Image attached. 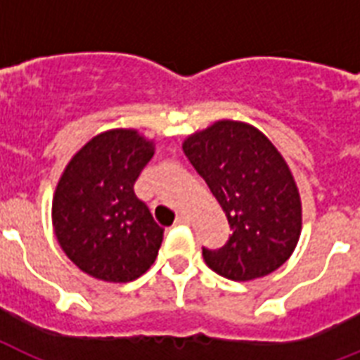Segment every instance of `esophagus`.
I'll use <instances>...</instances> for the list:
<instances>
[{
  "mask_svg": "<svg viewBox=\"0 0 360 360\" xmlns=\"http://www.w3.org/2000/svg\"><path fill=\"white\" fill-rule=\"evenodd\" d=\"M191 222V219H188V214L181 213L177 214V219H175V224H188Z\"/></svg>",
  "mask_w": 360,
  "mask_h": 360,
  "instance_id": "obj_1",
  "label": "esophagus"
}]
</instances>
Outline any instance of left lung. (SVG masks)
<instances>
[{"label":"left lung","instance_id":"left-lung-1","mask_svg":"<svg viewBox=\"0 0 360 360\" xmlns=\"http://www.w3.org/2000/svg\"><path fill=\"white\" fill-rule=\"evenodd\" d=\"M183 151L224 209L231 236L203 259L224 278L246 282L284 265L301 236V196L284 157L256 127L222 120L194 132Z\"/></svg>","mask_w":360,"mask_h":360}]
</instances>
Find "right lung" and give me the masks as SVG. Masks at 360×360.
Masks as SVG:
<instances>
[{"mask_svg": "<svg viewBox=\"0 0 360 360\" xmlns=\"http://www.w3.org/2000/svg\"><path fill=\"white\" fill-rule=\"evenodd\" d=\"M155 155L134 129L95 136L70 158L52 202L53 231L76 267L104 282H132L157 259L164 228L134 194Z\"/></svg>", "mask_w": 360, "mask_h": 360, "instance_id": "right-lung-1", "label": "right lung"}]
</instances>
